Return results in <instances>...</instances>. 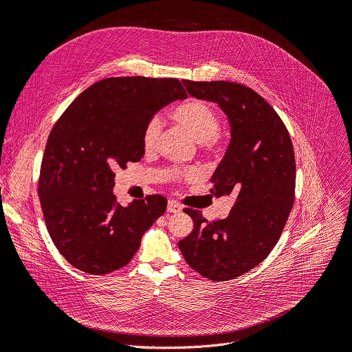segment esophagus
Instances as JSON below:
<instances>
[{
	"instance_id": "esophagus-1",
	"label": "esophagus",
	"mask_w": 352,
	"mask_h": 352,
	"mask_svg": "<svg viewBox=\"0 0 352 352\" xmlns=\"http://www.w3.org/2000/svg\"><path fill=\"white\" fill-rule=\"evenodd\" d=\"M182 208L179 204H177L175 201H168V206H166V211L168 212H179Z\"/></svg>"
}]
</instances>
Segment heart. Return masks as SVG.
Instances as JSON below:
<instances>
[{
    "instance_id": "1",
    "label": "heart",
    "mask_w": 352,
    "mask_h": 352,
    "mask_svg": "<svg viewBox=\"0 0 352 352\" xmlns=\"http://www.w3.org/2000/svg\"><path fill=\"white\" fill-rule=\"evenodd\" d=\"M171 118L182 129H186L191 138L201 144L207 145L217 140L220 133V119L211 106L203 100L188 99L179 103L173 109ZM160 120L152 119L146 125L142 144L145 149H152L157 144V138L160 133Z\"/></svg>"
}]
</instances>
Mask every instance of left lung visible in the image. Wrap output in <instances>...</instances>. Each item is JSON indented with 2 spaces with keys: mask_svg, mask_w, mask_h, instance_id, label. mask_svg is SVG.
Segmentation results:
<instances>
[{
  "mask_svg": "<svg viewBox=\"0 0 352 352\" xmlns=\"http://www.w3.org/2000/svg\"><path fill=\"white\" fill-rule=\"evenodd\" d=\"M182 85L191 96L217 103L230 122L232 140L211 192L237 198L230 214L212 223L187 208L194 230L178 248L204 278L234 279L262 263L282 234L295 198L294 145L279 115L253 89L226 80Z\"/></svg>",
  "mask_w": 352,
  "mask_h": 352,
  "instance_id": "8db88e82",
  "label": "left lung"
}]
</instances>
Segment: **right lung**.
I'll list each match as a JSON object with an SVG mask.
<instances>
[{"label":"right lung","instance_id":"right-lung-1","mask_svg":"<svg viewBox=\"0 0 352 352\" xmlns=\"http://www.w3.org/2000/svg\"><path fill=\"white\" fill-rule=\"evenodd\" d=\"M187 99L177 79L111 78L86 89L60 116L41 161L38 197L49 234L66 261L90 274L131 262L166 200L116 203L115 171L140 161L154 115Z\"/></svg>","mask_w":352,"mask_h":352}]
</instances>
